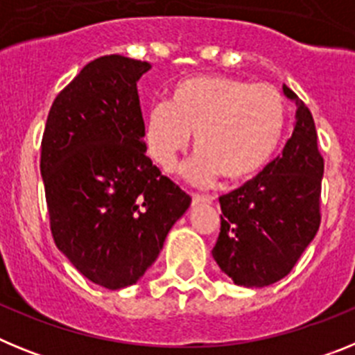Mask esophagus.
Returning <instances> with one entry per match:
<instances>
[{
  "mask_svg": "<svg viewBox=\"0 0 355 355\" xmlns=\"http://www.w3.org/2000/svg\"><path fill=\"white\" fill-rule=\"evenodd\" d=\"M209 202H211V199H209V197H205V196H193L192 197V206L209 205Z\"/></svg>",
  "mask_w": 355,
  "mask_h": 355,
  "instance_id": "34e87169",
  "label": "esophagus"
}]
</instances>
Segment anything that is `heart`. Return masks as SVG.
<instances>
[{
    "instance_id": "obj_1",
    "label": "heart",
    "mask_w": 355,
    "mask_h": 355,
    "mask_svg": "<svg viewBox=\"0 0 355 355\" xmlns=\"http://www.w3.org/2000/svg\"><path fill=\"white\" fill-rule=\"evenodd\" d=\"M286 124V101L274 85L227 76H197L174 87L171 101L150 106L144 122L147 155L163 172L175 168L193 137L188 178L240 183L261 172Z\"/></svg>"
}]
</instances>
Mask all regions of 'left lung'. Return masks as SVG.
<instances>
[{
    "mask_svg": "<svg viewBox=\"0 0 355 355\" xmlns=\"http://www.w3.org/2000/svg\"><path fill=\"white\" fill-rule=\"evenodd\" d=\"M297 105L295 128L283 155L256 178L220 199V234L211 254L220 270L245 288H263L286 277L320 227L324 158L315 121Z\"/></svg>",
    "mask_w": 355,
    "mask_h": 355,
    "instance_id": "1",
    "label": "left lung"
}]
</instances>
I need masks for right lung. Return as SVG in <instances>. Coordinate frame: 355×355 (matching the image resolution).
<instances>
[{
  "label": "right lung",
  "mask_w": 355,
  "mask_h": 355,
  "mask_svg": "<svg viewBox=\"0 0 355 355\" xmlns=\"http://www.w3.org/2000/svg\"><path fill=\"white\" fill-rule=\"evenodd\" d=\"M150 64L106 55L53 101L40 174L56 247L108 290L135 284L192 197L146 156L137 81Z\"/></svg>",
  "instance_id": "add662e5"
}]
</instances>
